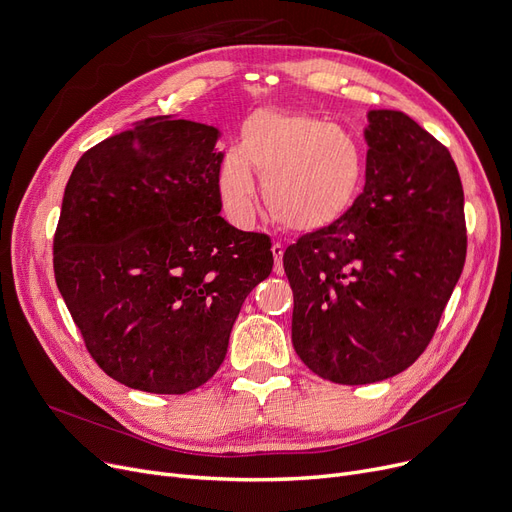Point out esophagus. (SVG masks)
<instances>
[{"label":"esophagus","mask_w":512,"mask_h":512,"mask_svg":"<svg viewBox=\"0 0 512 512\" xmlns=\"http://www.w3.org/2000/svg\"><path fill=\"white\" fill-rule=\"evenodd\" d=\"M272 255L276 259V265H274V272L276 274H282L284 272V265H282V255H284V247L280 245V242H274L272 245Z\"/></svg>","instance_id":"esophagus-1"}]
</instances>
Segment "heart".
<instances>
[{
	"instance_id": "1",
	"label": "heart",
	"mask_w": 512,
	"mask_h": 512,
	"mask_svg": "<svg viewBox=\"0 0 512 512\" xmlns=\"http://www.w3.org/2000/svg\"><path fill=\"white\" fill-rule=\"evenodd\" d=\"M263 182V203L290 230L332 220L355 195L363 151L351 132L315 116L259 110L240 130L238 149L224 153L220 195L230 218H253V178Z\"/></svg>"
}]
</instances>
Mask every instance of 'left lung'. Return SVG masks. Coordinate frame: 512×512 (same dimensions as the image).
Returning <instances> with one entry per match:
<instances>
[{
    "instance_id": "1",
    "label": "left lung",
    "mask_w": 512,
    "mask_h": 512,
    "mask_svg": "<svg viewBox=\"0 0 512 512\" xmlns=\"http://www.w3.org/2000/svg\"><path fill=\"white\" fill-rule=\"evenodd\" d=\"M363 193L284 253L292 344L319 378L359 386L411 367L432 342L467 257L450 151L402 112H369Z\"/></svg>"
}]
</instances>
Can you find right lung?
<instances>
[{
    "label": "right lung",
    "instance_id": "right-lung-1",
    "mask_svg": "<svg viewBox=\"0 0 512 512\" xmlns=\"http://www.w3.org/2000/svg\"><path fill=\"white\" fill-rule=\"evenodd\" d=\"M218 130L157 116L83 153L53 234V274L89 355L116 382L186 394L222 365L272 240L222 215Z\"/></svg>",
    "mask_w": 512,
    "mask_h": 512
}]
</instances>
